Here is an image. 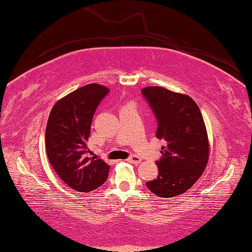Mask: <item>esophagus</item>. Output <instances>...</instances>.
<instances>
[{
  "label": "esophagus",
  "instance_id": "34e87169",
  "mask_svg": "<svg viewBox=\"0 0 252 252\" xmlns=\"http://www.w3.org/2000/svg\"><path fill=\"white\" fill-rule=\"evenodd\" d=\"M127 161L130 162V164H134V165H139L140 162H142V158L136 156V155H133V156H130L128 159H127Z\"/></svg>",
  "mask_w": 252,
  "mask_h": 252
}]
</instances>
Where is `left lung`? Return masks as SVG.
<instances>
[{
  "label": "left lung",
  "mask_w": 252,
  "mask_h": 252,
  "mask_svg": "<svg viewBox=\"0 0 252 252\" xmlns=\"http://www.w3.org/2000/svg\"><path fill=\"white\" fill-rule=\"evenodd\" d=\"M158 122L156 137L167 143L156 164L158 177L146 184L156 196L183 195L204 173L209 159V139L199 107L190 96L161 86L142 90Z\"/></svg>",
  "instance_id": "1"
}]
</instances>
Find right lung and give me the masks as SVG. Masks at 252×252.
<instances>
[{
	"mask_svg": "<svg viewBox=\"0 0 252 252\" xmlns=\"http://www.w3.org/2000/svg\"><path fill=\"white\" fill-rule=\"evenodd\" d=\"M107 93L100 84H88L57 100L47 119L45 151L50 164L67 186L79 192L94 190L107 179V162L91 157L87 148L93 115Z\"/></svg>",
	"mask_w": 252,
	"mask_h": 252,
	"instance_id": "right-lung-1",
	"label": "right lung"
}]
</instances>
